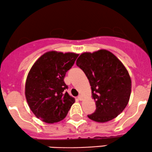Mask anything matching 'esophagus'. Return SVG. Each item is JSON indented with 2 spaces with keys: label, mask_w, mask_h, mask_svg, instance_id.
Segmentation results:
<instances>
[{
  "label": "esophagus",
  "mask_w": 152,
  "mask_h": 152,
  "mask_svg": "<svg viewBox=\"0 0 152 152\" xmlns=\"http://www.w3.org/2000/svg\"><path fill=\"white\" fill-rule=\"evenodd\" d=\"M78 100L82 101L83 99V96L81 95V94H80V95L78 96Z\"/></svg>",
  "instance_id": "esophagus-1"
}]
</instances>
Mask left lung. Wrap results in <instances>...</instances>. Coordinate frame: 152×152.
Instances as JSON below:
<instances>
[{
  "label": "left lung",
  "instance_id": "1",
  "mask_svg": "<svg viewBox=\"0 0 152 152\" xmlns=\"http://www.w3.org/2000/svg\"><path fill=\"white\" fill-rule=\"evenodd\" d=\"M76 65L89 81L96 109L88 117L104 123L121 114L129 101L132 81L128 71L116 56L107 50L80 55Z\"/></svg>",
  "mask_w": 152,
  "mask_h": 152
}]
</instances>
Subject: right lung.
I'll return each instance as SVG.
<instances>
[{
    "instance_id": "1",
    "label": "right lung",
    "mask_w": 152,
    "mask_h": 152,
    "mask_svg": "<svg viewBox=\"0 0 152 152\" xmlns=\"http://www.w3.org/2000/svg\"><path fill=\"white\" fill-rule=\"evenodd\" d=\"M78 54L55 50L43 54L31 67L26 81L28 104L38 118L48 124L66 117L75 99L65 89L66 72L72 67Z\"/></svg>"
}]
</instances>
